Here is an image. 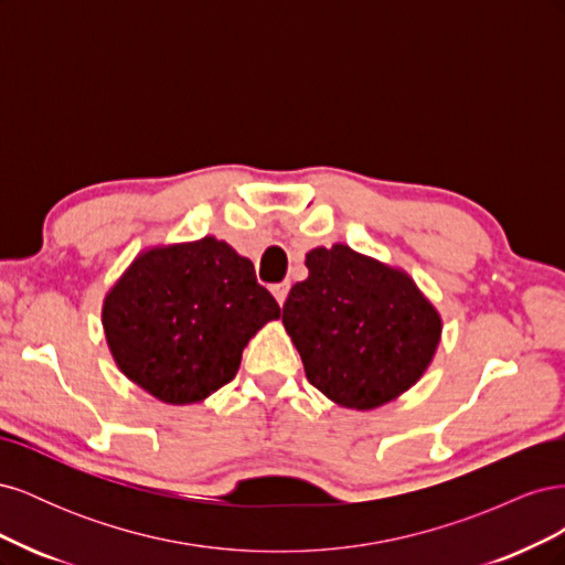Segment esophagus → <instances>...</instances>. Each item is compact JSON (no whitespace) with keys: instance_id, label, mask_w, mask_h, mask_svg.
<instances>
[{"instance_id":"1","label":"esophagus","mask_w":565,"mask_h":565,"mask_svg":"<svg viewBox=\"0 0 565 565\" xmlns=\"http://www.w3.org/2000/svg\"><path fill=\"white\" fill-rule=\"evenodd\" d=\"M270 292H273V297L278 299V303L282 306L285 299H287V292H289V282H276V285L270 287Z\"/></svg>"}]
</instances>
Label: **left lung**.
Masks as SVG:
<instances>
[{"mask_svg": "<svg viewBox=\"0 0 565 565\" xmlns=\"http://www.w3.org/2000/svg\"><path fill=\"white\" fill-rule=\"evenodd\" d=\"M306 266L309 278L289 289L282 322L309 382L358 409L413 386L440 339V318L417 285L347 245L309 252Z\"/></svg>", "mask_w": 565, "mask_h": 565, "instance_id": "obj_1", "label": "left lung"}]
</instances>
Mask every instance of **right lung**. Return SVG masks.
I'll return each mask as SVG.
<instances>
[{
  "mask_svg": "<svg viewBox=\"0 0 565 565\" xmlns=\"http://www.w3.org/2000/svg\"><path fill=\"white\" fill-rule=\"evenodd\" d=\"M280 306L256 282L254 264L226 243L141 254L104 306L115 361L164 403H195L228 384L243 349Z\"/></svg>",
  "mask_w": 565,
  "mask_h": 565,
  "instance_id": "obj_1",
  "label": "right lung"
}]
</instances>
